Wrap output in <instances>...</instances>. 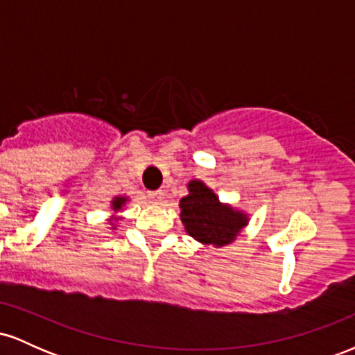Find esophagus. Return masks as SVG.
Instances as JSON below:
<instances>
[{"label":"esophagus","instance_id":"obj_1","mask_svg":"<svg viewBox=\"0 0 355 355\" xmlns=\"http://www.w3.org/2000/svg\"><path fill=\"white\" fill-rule=\"evenodd\" d=\"M148 198H150V202L155 203V205H158V203H162V200L165 198V191L164 190L148 191Z\"/></svg>","mask_w":355,"mask_h":355}]
</instances>
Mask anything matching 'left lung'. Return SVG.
<instances>
[{
	"label": "left lung",
	"instance_id": "obj_1",
	"mask_svg": "<svg viewBox=\"0 0 355 355\" xmlns=\"http://www.w3.org/2000/svg\"><path fill=\"white\" fill-rule=\"evenodd\" d=\"M187 189L189 195L178 202L187 234L207 247L220 248L235 242L248 225L247 211L220 202L218 195L203 180H190Z\"/></svg>",
	"mask_w": 355,
	"mask_h": 355
}]
</instances>
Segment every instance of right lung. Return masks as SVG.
I'll use <instances>...</instances> for the list:
<instances>
[{
  "mask_svg": "<svg viewBox=\"0 0 355 355\" xmlns=\"http://www.w3.org/2000/svg\"><path fill=\"white\" fill-rule=\"evenodd\" d=\"M130 200H132V198H130L128 195H116V197L112 198V202H110V209H112L113 214L110 215V218L107 220V222L110 223V229L112 230L118 229V222L123 218V217H120V214L121 211H125L126 205H128Z\"/></svg>",
  "mask_w": 355,
  "mask_h": 355,
  "instance_id": "obj_1",
  "label": "right lung"
}]
</instances>
